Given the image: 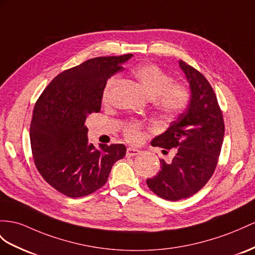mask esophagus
Instances as JSON below:
<instances>
[{
    "label": "esophagus",
    "mask_w": 255,
    "mask_h": 255,
    "mask_svg": "<svg viewBox=\"0 0 255 255\" xmlns=\"http://www.w3.org/2000/svg\"><path fill=\"white\" fill-rule=\"evenodd\" d=\"M141 153L140 149L138 148H132V147H128L127 148V152H126V155L128 156V157H131V156H136L139 155Z\"/></svg>",
    "instance_id": "1"
}]
</instances>
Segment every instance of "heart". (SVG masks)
<instances>
[{"label": "heart", "instance_id": "heart-1", "mask_svg": "<svg viewBox=\"0 0 255 255\" xmlns=\"http://www.w3.org/2000/svg\"><path fill=\"white\" fill-rule=\"evenodd\" d=\"M142 89L153 99L154 107L162 115L175 117L187 108L191 101V90L183 83H172V77L156 64H142L133 70ZM116 84V77H111L102 93V101L109 102L111 93ZM141 125L128 123L124 128L125 138L130 142H138L141 138Z\"/></svg>", "mask_w": 255, "mask_h": 255}]
</instances>
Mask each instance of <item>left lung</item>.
<instances>
[{"mask_svg": "<svg viewBox=\"0 0 255 255\" xmlns=\"http://www.w3.org/2000/svg\"><path fill=\"white\" fill-rule=\"evenodd\" d=\"M179 63L190 83V104L164 133L152 141L153 146L177 148V154L171 162L159 159V172L146 180L149 190L171 201L190 197L210 180L218 165L225 129L210 83L192 65Z\"/></svg>", "mask_w": 255, "mask_h": 255, "instance_id": "8db88e82", "label": "left lung"}]
</instances>
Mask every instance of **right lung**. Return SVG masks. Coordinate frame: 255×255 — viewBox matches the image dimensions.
Returning <instances> with one entry per match:
<instances>
[{"instance_id":"1","label":"right lung","mask_w":255,"mask_h":255,"mask_svg":"<svg viewBox=\"0 0 255 255\" xmlns=\"http://www.w3.org/2000/svg\"><path fill=\"white\" fill-rule=\"evenodd\" d=\"M131 54L97 57L63 71L38 98L32 115L30 142L36 169L55 190L83 197L107 183L124 144H89L87 116L100 112L108 78L123 70Z\"/></svg>"}]
</instances>
